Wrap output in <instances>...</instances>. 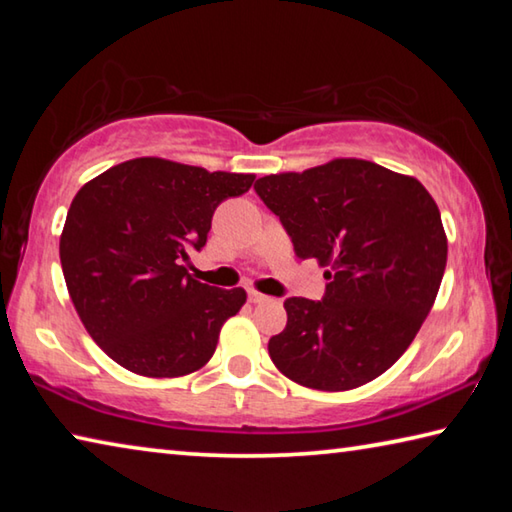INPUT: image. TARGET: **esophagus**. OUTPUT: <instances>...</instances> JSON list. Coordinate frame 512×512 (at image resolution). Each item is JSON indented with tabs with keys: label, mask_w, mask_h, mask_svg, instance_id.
<instances>
[{
	"label": "esophagus",
	"mask_w": 512,
	"mask_h": 512,
	"mask_svg": "<svg viewBox=\"0 0 512 512\" xmlns=\"http://www.w3.org/2000/svg\"><path fill=\"white\" fill-rule=\"evenodd\" d=\"M268 300H271V298L264 296V293H259L255 289L248 291V302H253V305H262V302H268Z\"/></svg>",
	"instance_id": "esophagus-1"
}]
</instances>
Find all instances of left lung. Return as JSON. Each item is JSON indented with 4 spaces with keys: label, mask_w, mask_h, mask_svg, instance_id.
<instances>
[{
    "label": "left lung",
    "mask_w": 512,
    "mask_h": 512,
    "mask_svg": "<svg viewBox=\"0 0 512 512\" xmlns=\"http://www.w3.org/2000/svg\"><path fill=\"white\" fill-rule=\"evenodd\" d=\"M255 192L300 259L325 271L320 300L287 298V327L268 341L282 375L316 391L368 384L402 357L433 307L447 264L438 205L418 180L341 158L277 173Z\"/></svg>",
    "instance_id": "8db88e82"
}]
</instances>
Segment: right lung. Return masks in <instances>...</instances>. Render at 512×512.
<instances>
[{"label":"right lung","mask_w":512,"mask_h":512,"mask_svg":"<svg viewBox=\"0 0 512 512\" xmlns=\"http://www.w3.org/2000/svg\"><path fill=\"white\" fill-rule=\"evenodd\" d=\"M253 173L135 158L103 171L69 205L60 264L76 314L112 361L144 377H183L212 359L244 289L187 273L214 210L246 194Z\"/></svg>","instance_id":"obj_1"}]
</instances>
